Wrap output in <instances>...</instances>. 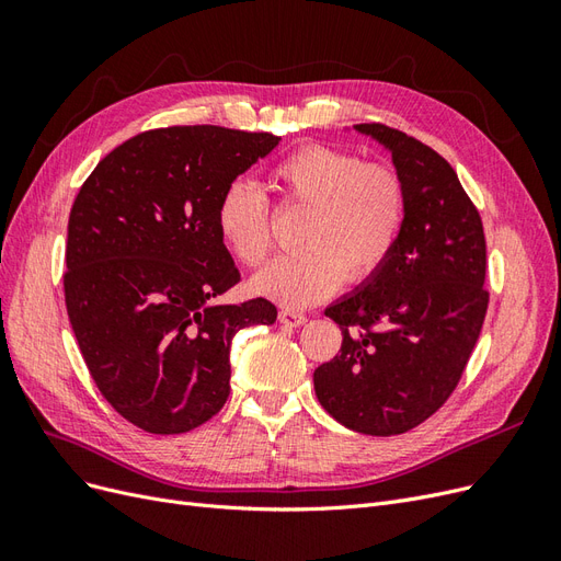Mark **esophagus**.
Listing matches in <instances>:
<instances>
[{"label": "esophagus", "instance_id": "obj_1", "mask_svg": "<svg viewBox=\"0 0 561 561\" xmlns=\"http://www.w3.org/2000/svg\"><path fill=\"white\" fill-rule=\"evenodd\" d=\"M278 320L287 328H299V325H304V322H307V316L299 313V311H293V309H283L278 313Z\"/></svg>", "mask_w": 561, "mask_h": 561}]
</instances>
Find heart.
<instances>
[{"mask_svg": "<svg viewBox=\"0 0 561 561\" xmlns=\"http://www.w3.org/2000/svg\"><path fill=\"white\" fill-rule=\"evenodd\" d=\"M268 182L285 206L309 210L301 245L307 252L276 260L252 290L285 307H311L339 285L375 278L396 252L407 222L404 175L383 161L332 145H304L283 157ZM217 233L245 266H262L271 245V203L252 182L233 180L215 208Z\"/></svg>", "mask_w": 561, "mask_h": 561, "instance_id": "obj_1", "label": "heart"}]
</instances>
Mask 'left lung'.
<instances>
[{"instance_id": "1", "label": "left lung", "mask_w": 561, "mask_h": 561, "mask_svg": "<svg viewBox=\"0 0 561 561\" xmlns=\"http://www.w3.org/2000/svg\"><path fill=\"white\" fill-rule=\"evenodd\" d=\"M393 151L410 192L396 252L363 290L325 311L342 348L313 371L325 412L365 435H400L461 381L489 309L480 210L454 168L402 130L358 124Z\"/></svg>"}]
</instances>
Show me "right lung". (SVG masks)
<instances>
[{"label":"right lung","mask_w":561,"mask_h":561,"mask_svg":"<svg viewBox=\"0 0 561 561\" xmlns=\"http://www.w3.org/2000/svg\"><path fill=\"white\" fill-rule=\"evenodd\" d=\"M278 140L222 126L145 130L81 184L65 307L98 390L133 426L178 435L213 419L229 398L233 334L276 320L264 297L210 299L241 280L217 233V201Z\"/></svg>","instance_id":"right-lung-1"}]
</instances>
